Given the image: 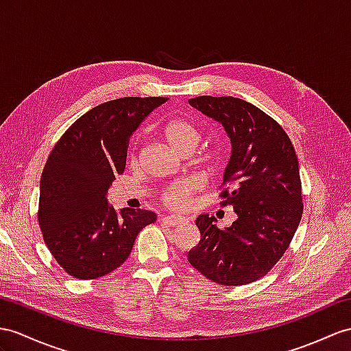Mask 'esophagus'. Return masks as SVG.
Masks as SVG:
<instances>
[{"mask_svg": "<svg viewBox=\"0 0 351 351\" xmlns=\"http://www.w3.org/2000/svg\"><path fill=\"white\" fill-rule=\"evenodd\" d=\"M162 221L164 223L169 225V226H177V225H183L187 221V219L184 216H178V215H169V216H165L162 217Z\"/></svg>", "mask_w": 351, "mask_h": 351, "instance_id": "obj_1", "label": "esophagus"}]
</instances>
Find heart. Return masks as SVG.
I'll list each match as a JSON object with an SVG mask.
<instances>
[{
  "mask_svg": "<svg viewBox=\"0 0 351 351\" xmlns=\"http://www.w3.org/2000/svg\"><path fill=\"white\" fill-rule=\"evenodd\" d=\"M164 136L169 147L173 149L178 155H189V153L198 146L201 140V132L191 121L187 119H173L169 121L164 128ZM211 155H205L201 160L207 162L211 160ZM195 183L192 180H182L177 182L164 193V201L168 205H183L187 199L191 198V195L195 192Z\"/></svg>",
  "mask_w": 351,
  "mask_h": 351,
  "instance_id": "obj_1",
  "label": "heart"
}]
</instances>
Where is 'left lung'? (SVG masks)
<instances>
[{"instance_id":"left-lung-1","label":"left lung","mask_w":351,"mask_h":351,"mask_svg":"<svg viewBox=\"0 0 351 351\" xmlns=\"http://www.w3.org/2000/svg\"><path fill=\"white\" fill-rule=\"evenodd\" d=\"M189 104L221 123L232 143L220 193L237 220L219 229L199 215L198 245L187 261L204 277L223 286H243L268 274L280 261L302 217L299 164L290 138L261 108L234 97H196Z\"/></svg>"}]
</instances>
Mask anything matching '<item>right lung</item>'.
<instances>
[{"label": "right lung", "instance_id": "obj_1", "mask_svg": "<svg viewBox=\"0 0 351 351\" xmlns=\"http://www.w3.org/2000/svg\"><path fill=\"white\" fill-rule=\"evenodd\" d=\"M162 97H126L99 104L68 128L40 180L38 223L45 243L68 274L92 280L128 259L149 210H114L107 192L126 165L128 144Z\"/></svg>", "mask_w": 351, "mask_h": 351}]
</instances>
